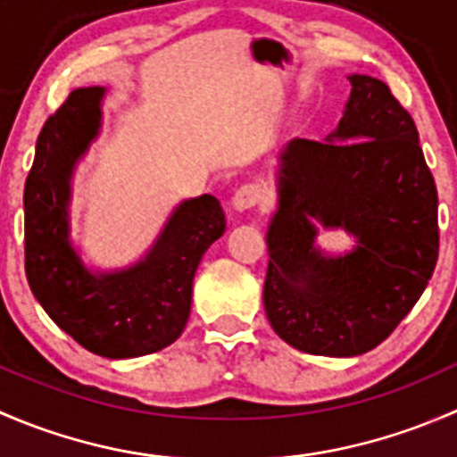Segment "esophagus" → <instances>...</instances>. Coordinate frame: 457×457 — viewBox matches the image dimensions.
<instances>
[{
  "label": "esophagus",
  "mask_w": 457,
  "mask_h": 457,
  "mask_svg": "<svg viewBox=\"0 0 457 457\" xmlns=\"http://www.w3.org/2000/svg\"><path fill=\"white\" fill-rule=\"evenodd\" d=\"M261 187L256 186V183H245V186H241L237 190V195H234L232 199V207L237 212H245V210H252V207L256 205L258 201H261Z\"/></svg>",
  "instance_id": "esophagus-1"
}]
</instances>
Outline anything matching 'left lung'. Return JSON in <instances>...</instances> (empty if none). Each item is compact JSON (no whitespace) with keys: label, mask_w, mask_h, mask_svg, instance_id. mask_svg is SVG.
Instances as JSON below:
<instances>
[{"label":"left lung","mask_w":457,"mask_h":457,"mask_svg":"<svg viewBox=\"0 0 457 457\" xmlns=\"http://www.w3.org/2000/svg\"><path fill=\"white\" fill-rule=\"evenodd\" d=\"M347 79L336 130L285 145L265 234L271 329L331 358L361 356L398 327L425 292L440 241L437 190L411 114L385 81ZM318 228H343L357 245L329 255L317 247Z\"/></svg>","instance_id":"1"}]
</instances>
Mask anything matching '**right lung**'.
<instances>
[{
  "instance_id": "obj_1",
  "label": "right lung",
  "mask_w": 457,
  "mask_h": 457,
  "mask_svg": "<svg viewBox=\"0 0 457 457\" xmlns=\"http://www.w3.org/2000/svg\"><path fill=\"white\" fill-rule=\"evenodd\" d=\"M105 87H79L44 123L24 190L26 276L44 312L96 356L137 358L172 345L192 307V280L223 237L212 195L174 207L156 241L121 270H90L72 243V179L104 126Z\"/></svg>"
}]
</instances>
